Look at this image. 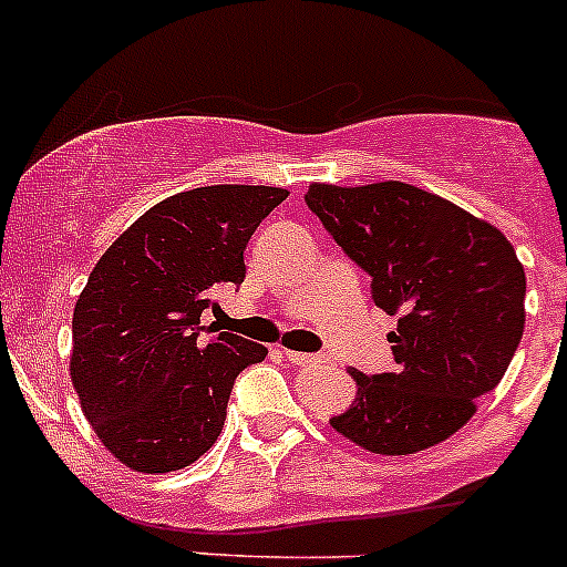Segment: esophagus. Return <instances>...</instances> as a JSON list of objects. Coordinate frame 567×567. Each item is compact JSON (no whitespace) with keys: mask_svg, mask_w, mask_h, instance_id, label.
Here are the masks:
<instances>
[{"mask_svg":"<svg viewBox=\"0 0 567 567\" xmlns=\"http://www.w3.org/2000/svg\"><path fill=\"white\" fill-rule=\"evenodd\" d=\"M285 359H288L290 364H299V368H316V364L326 362L320 353H301V351H285Z\"/></svg>","mask_w":567,"mask_h":567,"instance_id":"34e87169","label":"esophagus"}]
</instances>
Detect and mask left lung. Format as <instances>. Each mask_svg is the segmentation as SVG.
I'll use <instances>...</instances> for the list:
<instances>
[{
    "label": "left lung",
    "instance_id": "1",
    "mask_svg": "<svg viewBox=\"0 0 567 567\" xmlns=\"http://www.w3.org/2000/svg\"><path fill=\"white\" fill-rule=\"evenodd\" d=\"M305 199L373 277L375 307L398 316L394 373L348 370L357 398L329 425L379 455L444 442L522 342L527 277L516 249L494 225L411 183H312Z\"/></svg>",
    "mask_w": 567,
    "mask_h": 567
}]
</instances>
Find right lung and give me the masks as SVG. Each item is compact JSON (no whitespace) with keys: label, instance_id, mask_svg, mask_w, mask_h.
<instances>
[{"label":"right lung","instance_id":"right-lung-1","mask_svg":"<svg viewBox=\"0 0 567 567\" xmlns=\"http://www.w3.org/2000/svg\"><path fill=\"white\" fill-rule=\"evenodd\" d=\"M288 197L274 186H203L173 194L104 251L73 310L71 381L101 444L134 472L164 474L208 453L238 373L260 342L205 340L214 293L247 277L244 249Z\"/></svg>","mask_w":567,"mask_h":567}]
</instances>
